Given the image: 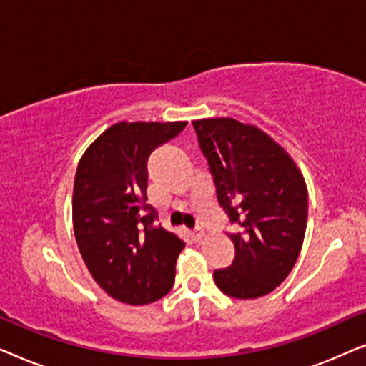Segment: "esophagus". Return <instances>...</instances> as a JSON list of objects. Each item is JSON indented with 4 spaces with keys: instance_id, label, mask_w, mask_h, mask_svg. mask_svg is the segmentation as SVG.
<instances>
[{
    "instance_id": "esophagus-1",
    "label": "esophagus",
    "mask_w": 366,
    "mask_h": 366,
    "mask_svg": "<svg viewBox=\"0 0 366 366\" xmlns=\"http://www.w3.org/2000/svg\"><path fill=\"white\" fill-rule=\"evenodd\" d=\"M192 234H193V239L194 242H199V239L203 238V234H204V232H203V228H199V227H197L192 232Z\"/></svg>"
}]
</instances>
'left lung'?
Returning <instances> with one entry per match:
<instances>
[{
	"label": "left lung",
	"mask_w": 366,
	"mask_h": 366,
	"mask_svg": "<svg viewBox=\"0 0 366 366\" xmlns=\"http://www.w3.org/2000/svg\"><path fill=\"white\" fill-rule=\"evenodd\" d=\"M217 188L218 204L237 232L234 258L214 269L224 295H268L288 277L302 249L308 218L305 179L287 152L267 133L233 118L193 122Z\"/></svg>",
	"instance_id": "1"
}]
</instances>
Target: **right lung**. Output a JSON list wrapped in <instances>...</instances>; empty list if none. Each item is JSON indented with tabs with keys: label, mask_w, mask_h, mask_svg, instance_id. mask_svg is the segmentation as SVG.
<instances>
[{
	"label": "right lung",
	"mask_w": 366,
	"mask_h": 366,
	"mask_svg": "<svg viewBox=\"0 0 366 366\" xmlns=\"http://www.w3.org/2000/svg\"><path fill=\"white\" fill-rule=\"evenodd\" d=\"M184 127L187 122L117 123L78 163L74 237L94 282L118 302L153 303L174 283L184 242L154 224L158 214L147 204V163Z\"/></svg>",
	"instance_id": "add662e5"
}]
</instances>
